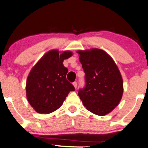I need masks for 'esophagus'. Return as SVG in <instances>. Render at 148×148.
<instances>
[{
	"instance_id": "34e87169",
	"label": "esophagus",
	"mask_w": 148,
	"mask_h": 148,
	"mask_svg": "<svg viewBox=\"0 0 148 148\" xmlns=\"http://www.w3.org/2000/svg\"><path fill=\"white\" fill-rule=\"evenodd\" d=\"M73 85H74V88H76V87H77V82H73Z\"/></svg>"
}]
</instances>
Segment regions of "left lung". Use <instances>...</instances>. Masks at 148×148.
Returning a JSON list of instances; mask_svg holds the SVG:
<instances>
[{
    "instance_id": "obj_1",
    "label": "left lung",
    "mask_w": 148,
    "mask_h": 148,
    "mask_svg": "<svg viewBox=\"0 0 148 148\" xmlns=\"http://www.w3.org/2000/svg\"><path fill=\"white\" fill-rule=\"evenodd\" d=\"M85 73L86 85L78 96L86 110L105 116L119 105L123 94V80L112 57L99 49L78 50Z\"/></svg>"
}]
</instances>
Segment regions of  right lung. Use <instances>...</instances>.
I'll list each match as a JSON object with an SVG mask.
<instances>
[{"mask_svg":"<svg viewBox=\"0 0 148 148\" xmlns=\"http://www.w3.org/2000/svg\"><path fill=\"white\" fill-rule=\"evenodd\" d=\"M73 55L70 51L53 49L46 53L32 68L25 90L29 103L39 114H50L62 106L70 91L75 90L66 79L64 60Z\"/></svg>","mask_w":148,"mask_h":148,"instance_id":"obj_1","label":"right lung"}]
</instances>
